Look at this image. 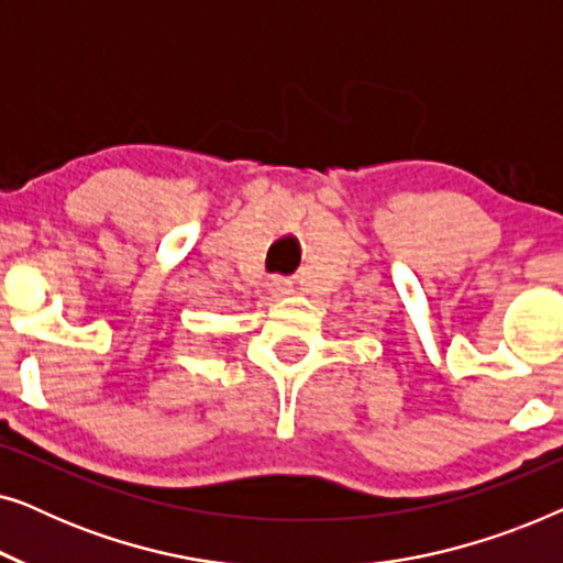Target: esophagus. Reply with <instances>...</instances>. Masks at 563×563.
Masks as SVG:
<instances>
[{"mask_svg":"<svg viewBox=\"0 0 563 563\" xmlns=\"http://www.w3.org/2000/svg\"><path fill=\"white\" fill-rule=\"evenodd\" d=\"M268 291H272L274 297H287L295 291V282L287 279V276H274L272 284H268Z\"/></svg>","mask_w":563,"mask_h":563,"instance_id":"34e87169","label":"esophagus"}]
</instances>
